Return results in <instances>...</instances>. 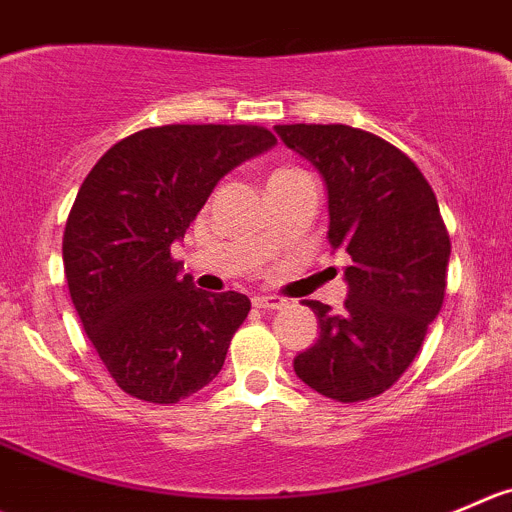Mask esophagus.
<instances>
[{
	"mask_svg": "<svg viewBox=\"0 0 512 512\" xmlns=\"http://www.w3.org/2000/svg\"><path fill=\"white\" fill-rule=\"evenodd\" d=\"M252 305L260 307V310H282L287 302L282 300V297H275V295H257V297H252Z\"/></svg>",
	"mask_w": 512,
	"mask_h": 512,
	"instance_id": "34e87169",
	"label": "esophagus"
}]
</instances>
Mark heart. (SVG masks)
Returning a JSON list of instances; mask_svg holds the SVG:
<instances>
[{"label":"heart","mask_w":512,"mask_h":512,"mask_svg":"<svg viewBox=\"0 0 512 512\" xmlns=\"http://www.w3.org/2000/svg\"><path fill=\"white\" fill-rule=\"evenodd\" d=\"M292 172H300V170H292V167H280V170L272 172L270 180H277V177H287V175H292Z\"/></svg>","instance_id":"heart-1"}]
</instances>
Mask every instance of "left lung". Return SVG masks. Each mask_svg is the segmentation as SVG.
<instances>
[{"mask_svg":"<svg viewBox=\"0 0 512 512\" xmlns=\"http://www.w3.org/2000/svg\"><path fill=\"white\" fill-rule=\"evenodd\" d=\"M327 187L332 250L350 255L345 310L307 300L320 337L295 375L320 395L360 403L393 388L443 307L450 237L433 187L405 152L347 124H277Z\"/></svg>","mask_w":512,"mask_h":512,"instance_id":"left-lung-1","label":"left lung"}]
</instances>
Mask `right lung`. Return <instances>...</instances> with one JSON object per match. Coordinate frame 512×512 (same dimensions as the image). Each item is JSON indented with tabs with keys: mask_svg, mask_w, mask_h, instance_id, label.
Segmentation results:
<instances>
[{
	"mask_svg": "<svg viewBox=\"0 0 512 512\" xmlns=\"http://www.w3.org/2000/svg\"><path fill=\"white\" fill-rule=\"evenodd\" d=\"M275 145L257 124H165L124 137L84 177L64 275L99 360L132 398L180 403L225 365L250 300L197 290L170 250L217 182Z\"/></svg>",
	"mask_w": 512,
	"mask_h": 512,
	"instance_id": "obj_1",
	"label": "right lung"
}]
</instances>
